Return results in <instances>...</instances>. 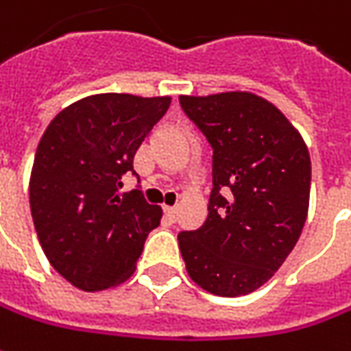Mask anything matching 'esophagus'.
I'll use <instances>...</instances> for the list:
<instances>
[{"label":"esophagus","mask_w":351,"mask_h":351,"mask_svg":"<svg viewBox=\"0 0 351 351\" xmlns=\"http://www.w3.org/2000/svg\"><path fill=\"white\" fill-rule=\"evenodd\" d=\"M165 214H167V218H169V220L175 221L178 210H176V206H165Z\"/></svg>","instance_id":"1"}]
</instances>
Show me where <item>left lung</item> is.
<instances>
[{
    "instance_id": "left-lung-1",
    "label": "left lung",
    "mask_w": 351,
    "mask_h": 351,
    "mask_svg": "<svg viewBox=\"0 0 351 351\" xmlns=\"http://www.w3.org/2000/svg\"><path fill=\"white\" fill-rule=\"evenodd\" d=\"M212 145L206 221L178 234L191 279L218 297L265 285L297 245L311 198V155L293 123L252 92L180 96Z\"/></svg>"
}]
</instances>
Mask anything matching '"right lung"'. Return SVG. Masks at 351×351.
Segmentation results:
<instances>
[{
	"instance_id": "add662e5",
	"label": "right lung",
	"mask_w": 351,
	"mask_h": 351,
	"mask_svg": "<svg viewBox=\"0 0 351 351\" xmlns=\"http://www.w3.org/2000/svg\"><path fill=\"white\" fill-rule=\"evenodd\" d=\"M171 98L96 94L64 108L38 141L29 200L49 263L74 287L94 293L135 271L162 210L141 191L119 194L121 176Z\"/></svg>"
}]
</instances>
